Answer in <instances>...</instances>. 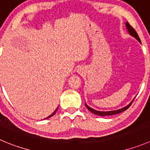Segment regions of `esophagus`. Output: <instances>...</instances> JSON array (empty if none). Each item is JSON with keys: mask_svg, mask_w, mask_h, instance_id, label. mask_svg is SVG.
Here are the masks:
<instances>
[{"mask_svg": "<svg viewBox=\"0 0 150 150\" xmlns=\"http://www.w3.org/2000/svg\"><path fill=\"white\" fill-rule=\"evenodd\" d=\"M78 73L80 74V75H82V74L83 73V69H82L81 68L78 69Z\"/></svg>", "mask_w": 150, "mask_h": 150, "instance_id": "obj_1", "label": "esophagus"}]
</instances>
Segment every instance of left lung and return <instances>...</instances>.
<instances>
[{
    "mask_svg": "<svg viewBox=\"0 0 150 150\" xmlns=\"http://www.w3.org/2000/svg\"><path fill=\"white\" fill-rule=\"evenodd\" d=\"M126 27H127V31H128L129 34L131 36H132L133 38H135L136 40H138V41L141 43V40H140L139 37H138V34H137V33L135 32V29H133V28L132 27V26H130L128 22H126ZM135 99V98H134ZM133 100H132V101L130 102L129 103L127 106H126V107H123V108H121L119 109V110H112V111H98V110H94V109L91 108L90 107H89L87 104H86V103H85V106L86 107V108L88 109V110H89V111L91 112H92L93 114H96L97 115H99V116H107V115H117V114H119V113L125 111V110H127V109L129 108V107L131 106V104L132 103V102H133Z\"/></svg>",
    "mask_w": 150,
    "mask_h": 150,
    "instance_id": "1",
    "label": "left lung"
}]
</instances>
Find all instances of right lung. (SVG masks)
Returning a JSON list of instances; mask_svg holds the SVG:
<instances>
[{
    "instance_id": "1",
    "label": "right lung",
    "mask_w": 150,
    "mask_h": 150,
    "mask_svg": "<svg viewBox=\"0 0 150 150\" xmlns=\"http://www.w3.org/2000/svg\"><path fill=\"white\" fill-rule=\"evenodd\" d=\"M58 108H57V109H56V110H54V112H53V113H52V114H51V115H50V116H48V117H46V118H44V119H47V118H50V117H52V116H53V115H54V114H55L56 111H57V110H58Z\"/></svg>"
}]
</instances>
